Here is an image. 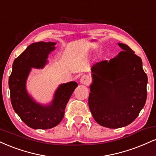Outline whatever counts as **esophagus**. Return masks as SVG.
Listing matches in <instances>:
<instances>
[{"mask_svg": "<svg viewBox=\"0 0 156 156\" xmlns=\"http://www.w3.org/2000/svg\"><path fill=\"white\" fill-rule=\"evenodd\" d=\"M89 81H90L89 77L88 76H86V75H84V76H83L80 78V83L81 84L87 85V84L89 83Z\"/></svg>", "mask_w": 156, "mask_h": 156, "instance_id": "obj_1", "label": "esophagus"}]
</instances>
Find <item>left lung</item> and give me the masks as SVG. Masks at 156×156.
<instances>
[{
  "mask_svg": "<svg viewBox=\"0 0 156 156\" xmlns=\"http://www.w3.org/2000/svg\"><path fill=\"white\" fill-rule=\"evenodd\" d=\"M122 51L110 61L91 67L89 107L97 123L110 129L130 124L147 99V76L141 58L127 45L119 43Z\"/></svg>",
  "mask_w": 156,
  "mask_h": 156,
  "instance_id": "8db88e82",
  "label": "left lung"
}]
</instances>
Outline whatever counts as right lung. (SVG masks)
Listing matches in <instances>:
<instances>
[{
  "instance_id": "1",
  "label": "right lung",
  "mask_w": 156,
  "mask_h": 156,
  "mask_svg": "<svg viewBox=\"0 0 156 156\" xmlns=\"http://www.w3.org/2000/svg\"><path fill=\"white\" fill-rule=\"evenodd\" d=\"M56 44L44 41L32 44L14 59L12 65L9 86L13 109L32 129H48L59 124L65 115L67 103L78 86L76 81L60 84L51 102L45 105L36 102L28 93L26 83L32 68H44Z\"/></svg>"
}]
</instances>
